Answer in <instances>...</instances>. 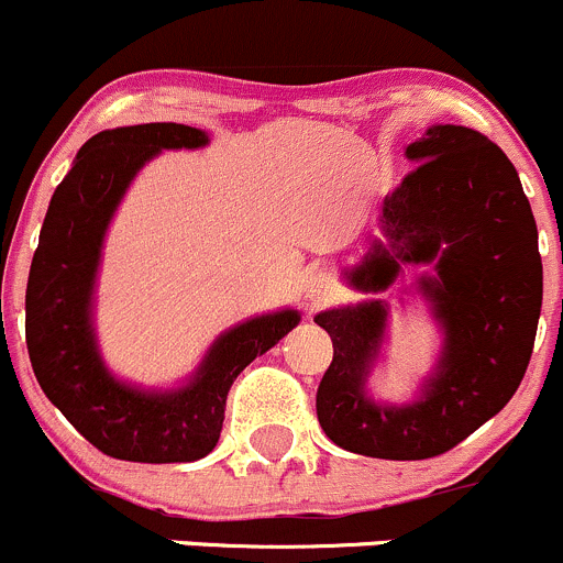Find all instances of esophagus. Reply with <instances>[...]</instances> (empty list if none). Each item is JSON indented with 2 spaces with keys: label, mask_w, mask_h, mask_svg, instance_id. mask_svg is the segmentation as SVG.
Wrapping results in <instances>:
<instances>
[{
  "label": "esophagus",
  "mask_w": 563,
  "mask_h": 563,
  "mask_svg": "<svg viewBox=\"0 0 563 563\" xmlns=\"http://www.w3.org/2000/svg\"><path fill=\"white\" fill-rule=\"evenodd\" d=\"M301 294H305L307 307L312 310V307L327 305V301L331 299V294H334V283H331V277L323 275V272H310V275L305 277Z\"/></svg>",
  "instance_id": "34e87169"
}]
</instances>
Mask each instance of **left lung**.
<instances>
[{
  "label": "left lung",
  "mask_w": 563,
  "mask_h": 563,
  "mask_svg": "<svg viewBox=\"0 0 563 563\" xmlns=\"http://www.w3.org/2000/svg\"><path fill=\"white\" fill-rule=\"evenodd\" d=\"M418 164L383 199L380 232L347 286L369 299L316 316L334 358L318 386V421L334 445L421 461L459 445L512 399L529 366L542 307L531 205L510 158L481 132L434 123L405 147ZM405 263L429 265L406 292L427 299L443 347L410 402H377L368 377L387 341V290Z\"/></svg>",
  "instance_id": "left-lung-1"
}]
</instances>
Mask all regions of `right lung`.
Listing matches in <instances>:
<instances>
[{
	"mask_svg": "<svg viewBox=\"0 0 563 563\" xmlns=\"http://www.w3.org/2000/svg\"><path fill=\"white\" fill-rule=\"evenodd\" d=\"M210 137L183 123H140L93 134L47 205L26 286V347L47 399L102 453L140 464L205 459L221 437L232 383L301 316L291 307L247 318L216 336L175 388L121 380L99 353L93 301L104 234L137 173L162 151Z\"/></svg>",
	"mask_w": 563,
	"mask_h": 563,
	"instance_id": "right-lung-1",
	"label": "right lung"
}]
</instances>
